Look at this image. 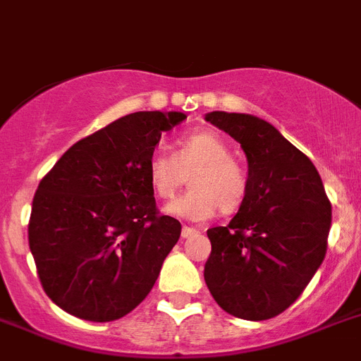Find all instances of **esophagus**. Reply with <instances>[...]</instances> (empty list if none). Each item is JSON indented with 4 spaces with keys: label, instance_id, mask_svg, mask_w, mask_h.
<instances>
[{
    "label": "esophagus",
    "instance_id": "34e87169",
    "mask_svg": "<svg viewBox=\"0 0 361 361\" xmlns=\"http://www.w3.org/2000/svg\"><path fill=\"white\" fill-rule=\"evenodd\" d=\"M194 234H198V228L187 227V225L181 228V238H190V236H194Z\"/></svg>",
    "mask_w": 361,
    "mask_h": 361
}]
</instances>
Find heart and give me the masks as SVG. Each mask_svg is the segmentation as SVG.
Instances as JSON below:
<instances>
[{"label": "heart", "instance_id": "b5f03b06", "mask_svg": "<svg viewBox=\"0 0 361 361\" xmlns=\"http://www.w3.org/2000/svg\"><path fill=\"white\" fill-rule=\"evenodd\" d=\"M189 176L190 190L167 207L169 214L202 221L240 211L249 194V174L214 130H194L176 140L174 154L158 149L147 159V180L159 200H172Z\"/></svg>", "mask_w": 361, "mask_h": 361}]
</instances>
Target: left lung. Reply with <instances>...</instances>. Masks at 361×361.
<instances>
[{"label": "left lung", "instance_id": "obj_1", "mask_svg": "<svg viewBox=\"0 0 361 361\" xmlns=\"http://www.w3.org/2000/svg\"><path fill=\"white\" fill-rule=\"evenodd\" d=\"M241 145L249 194L227 227L207 231L205 283L221 309L262 322L289 309L327 252L331 202L312 161L250 114L205 116Z\"/></svg>", "mask_w": 361, "mask_h": 361}]
</instances>
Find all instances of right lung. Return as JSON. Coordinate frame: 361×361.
<instances>
[{
	"label": "right lung",
	"mask_w": 361,
	"mask_h": 361,
	"mask_svg": "<svg viewBox=\"0 0 361 361\" xmlns=\"http://www.w3.org/2000/svg\"><path fill=\"white\" fill-rule=\"evenodd\" d=\"M187 116L134 112L71 147L32 200L29 245L43 290L65 312L112 322L136 309L176 245L181 224L159 214L147 159Z\"/></svg>",
	"instance_id": "right-lung-1"
}]
</instances>
